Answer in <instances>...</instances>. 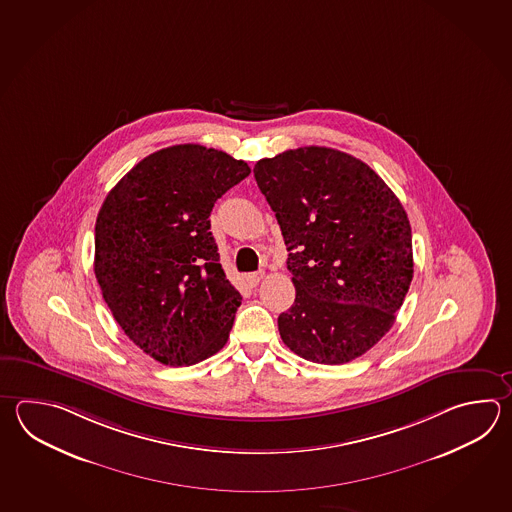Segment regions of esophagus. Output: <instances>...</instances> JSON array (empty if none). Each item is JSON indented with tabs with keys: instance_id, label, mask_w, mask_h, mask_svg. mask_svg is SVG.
I'll use <instances>...</instances> for the list:
<instances>
[{
	"instance_id": "34e87169",
	"label": "esophagus",
	"mask_w": 512,
	"mask_h": 512,
	"mask_svg": "<svg viewBox=\"0 0 512 512\" xmlns=\"http://www.w3.org/2000/svg\"><path fill=\"white\" fill-rule=\"evenodd\" d=\"M262 277H264V272H255L248 273L244 279H246V282H248V286L255 288V286H257V284L262 281Z\"/></svg>"
}]
</instances>
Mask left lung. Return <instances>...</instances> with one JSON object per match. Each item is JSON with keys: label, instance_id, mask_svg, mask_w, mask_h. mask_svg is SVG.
I'll return each mask as SVG.
<instances>
[{"label": "left lung", "instance_id": "left-lung-1", "mask_svg": "<svg viewBox=\"0 0 512 512\" xmlns=\"http://www.w3.org/2000/svg\"><path fill=\"white\" fill-rule=\"evenodd\" d=\"M253 173L295 286L282 343L313 363L354 361L392 328L412 282L407 211L372 167L330 147L262 158Z\"/></svg>", "mask_w": 512, "mask_h": 512}]
</instances>
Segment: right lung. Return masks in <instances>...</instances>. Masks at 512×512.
<instances>
[{
	"instance_id": "1",
	"label": "right lung",
	"mask_w": 512,
	"mask_h": 512,
	"mask_svg": "<svg viewBox=\"0 0 512 512\" xmlns=\"http://www.w3.org/2000/svg\"><path fill=\"white\" fill-rule=\"evenodd\" d=\"M250 173L213 147H166L140 160L100 208L94 275L104 301L164 365L200 363L230 337L242 297L220 266L209 215Z\"/></svg>"
}]
</instances>
